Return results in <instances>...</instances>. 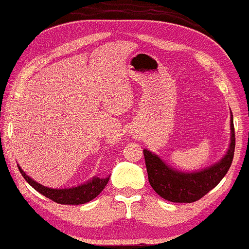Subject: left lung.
Instances as JSON below:
<instances>
[{
    "label": "left lung",
    "instance_id": "left-lung-1",
    "mask_svg": "<svg viewBox=\"0 0 249 249\" xmlns=\"http://www.w3.org/2000/svg\"><path fill=\"white\" fill-rule=\"evenodd\" d=\"M231 140L221 161L199 172H178L168 167L159 157L143 149L148 180L154 191L164 199L175 203H192L202 198L222 180L231 168L235 151V132L231 117Z\"/></svg>",
    "mask_w": 249,
    "mask_h": 249
}]
</instances>
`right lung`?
Here are the masks:
<instances>
[{
	"mask_svg": "<svg viewBox=\"0 0 249 249\" xmlns=\"http://www.w3.org/2000/svg\"><path fill=\"white\" fill-rule=\"evenodd\" d=\"M18 171L21 172L22 177L27 180V183L33 189L44 195L47 198L52 199L53 202L59 203V204H69V205H77V204H84V203L90 202L95 197H97L106 185L108 184L109 178H93L91 181L83 185L77 186V188L71 189H50L46 186H42L41 184L36 183L31 177H28L21 167L18 166Z\"/></svg>",
	"mask_w": 249,
	"mask_h": 249,
	"instance_id": "right-lung-1",
	"label": "right lung"
}]
</instances>
